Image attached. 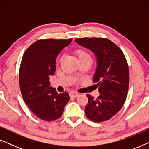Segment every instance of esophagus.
<instances>
[{"label":"esophagus","instance_id":"34e87169","mask_svg":"<svg viewBox=\"0 0 149 149\" xmlns=\"http://www.w3.org/2000/svg\"><path fill=\"white\" fill-rule=\"evenodd\" d=\"M69 94H70V97H77L79 95V93L78 92H76V91H70Z\"/></svg>","mask_w":149,"mask_h":149}]
</instances>
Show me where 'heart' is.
Segmentation results:
<instances>
[{
    "label": "heart",
    "instance_id": "1",
    "mask_svg": "<svg viewBox=\"0 0 149 149\" xmlns=\"http://www.w3.org/2000/svg\"><path fill=\"white\" fill-rule=\"evenodd\" d=\"M77 54L79 57V60H91V56L87 51L84 49H78L77 51ZM62 60V58L60 60V62Z\"/></svg>",
    "mask_w": 149,
    "mask_h": 149
}]
</instances>
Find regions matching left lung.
Here are the masks:
<instances>
[{
  "mask_svg": "<svg viewBox=\"0 0 149 149\" xmlns=\"http://www.w3.org/2000/svg\"><path fill=\"white\" fill-rule=\"evenodd\" d=\"M77 43L92 51L97 66L93 82L97 83L100 95L95 99L87 94L86 117L94 122L111 119L125 103L129 89V68L121 49L106 38H77Z\"/></svg>",
  "mask_w": 149,
  "mask_h": 149,
  "instance_id": "8db88e82",
  "label": "left lung"
}]
</instances>
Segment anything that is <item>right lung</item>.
<instances>
[{
  "label": "right lung",
  "instance_id": "1",
  "mask_svg": "<svg viewBox=\"0 0 149 149\" xmlns=\"http://www.w3.org/2000/svg\"><path fill=\"white\" fill-rule=\"evenodd\" d=\"M72 40V38L38 40L22 57L19 72L22 97L36 117L43 121L59 119L70 100L66 91L58 93L56 89L49 86V77L56 71L58 54Z\"/></svg>",
  "mask_w": 149,
  "mask_h": 149
}]
</instances>
